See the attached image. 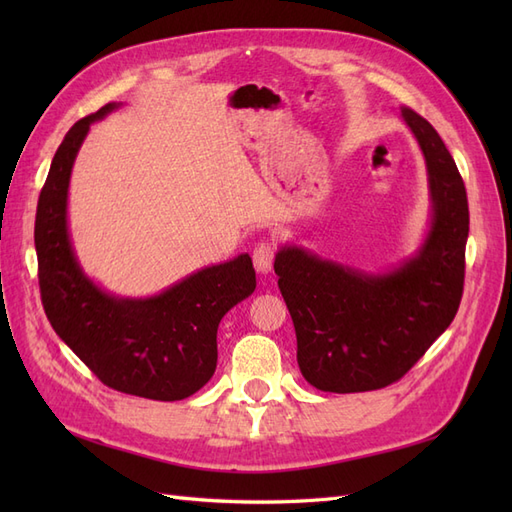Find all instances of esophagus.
<instances>
[{
  "label": "esophagus",
  "instance_id": "obj_1",
  "mask_svg": "<svg viewBox=\"0 0 512 512\" xmlns=\"http://www.w3.org/2000/svg\"><path fill=\"white\" fill-rule=\"evenodd\" d=\"M273 258H275V247L269 241H262L254 247L252 260L258 273H269L273 267Z\"/></svg>",
  "mask_w": 512,
  "mask_h": 512
}]
</instances>
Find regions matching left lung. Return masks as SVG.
<instances>
[{"label": "left lung", "mask_w": 512, "mask_h": 512, "mask_svg": "<svg viewBox=\"0 0 512 512\" xmlns=\"http://www.w3.org/2000/svg\"><path fill=\"white\" fill-rule=\"evenodd\" d=\"M427 166L431 222L416 254L365 273L297 245L275 256L277 286L297 333L303 378L327 393L376 391L399 380L453 322L463 294L470 211L440 134L401 108Z\"/></svg>", "instance_id": "left-lung-1"}]
</instances>
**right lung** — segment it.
<instances>
[{
	"instance_id": "obj_1",
	"label": "right lung",
	"mask_w": 512,
	"mask_h": 512,
	"mask_svg": "<svg viewBox=\"0 0 512 512\" xmlns=\"http://www.w3.org/2000/svg\"><path fill=\"white\" fill-rule=\"evenodd\" d=\"M117 102L76 121L61 141L38 198L36 254L46 318L68 348L115 391L177 401L194 395L218 365V327L250 297V254L205 267L147 299L115 297L89 280L68 230L70 175L89 126Z\"/></svg>"
}]
</instances>
